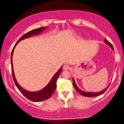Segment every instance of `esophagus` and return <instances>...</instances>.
<instances>
[{
  "instance_id": "esophagus-1",
  "label": "esophagus",
  "mask_w": 124,
  "mask_h": 124,
  "mask_svg": "<svg viewBox=\"0 0 124 124\" xmlns=\"http://www.w3.org/2000/svg\"><path fill=\"white\" fill-rule=\"evenodd\" d=\"M63 69L64 70H68V69H70V66H69L68 65H63Z\"/></svg>"
}]
</instances>
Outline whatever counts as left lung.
<instances>
[{
    "instance_id": "1",
    "label": "left lung",
    "mask_w": 124,
    "mask_h": 124,
    "mask_svg": "<svg viewBox=\"0 0 124 124\" xmlns=\"http://www.w3.org/2000/svg\"><path fill=\"white\" fill-rule=\"evenodd\" d=\"M104 42L105 43L107 44L108 46H110L111 48H112V49H114L113 48V46H112V45L110 43V42H109L106 39H104ZM73 86L75 87V88L76 89V90L77 91H78V92H79V93L80 94H82V96H86V97H95V96H99V95H101L102 94L104 93L107 90L108 88V87L109 86V85L107 87L105 88L102 91H101V92H84V91H82L80 89H79V88H78V87L77 86L76 83H75V79H74V78H73Z\"/></svg>"
}]
</instances>
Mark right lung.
I'll return each instance as SVG.
<instances>
[{"label":"right lung","instance_id":"right-lung-1","mask_svg":"<svg viewBox=\"0 0 124 124\" xmlns=\"http://www.w3.org/2000/svg\"><path fill=\"white\" fill-rule=\"evenodd\" d=\"M47 27H41L39 28H37V29L32 30L27 33L23 35L17 41V42H16V44H15V46L13 48L12 53H11V65H12V73L13 78V80L15 82V83L16 86H17V87L18 88V89L19 90L20 92H21L23 94L24 96L27 99H28L34 102H39L45 100L49 99L50 97L52 96V94L54 93V92H55V90H56V81L59 77V75H60L62 70V66L61 67L60 69L57 71L56 73L54 75V76L52 77V78L51 79L50 82L48 83V84L46 85L43 89L41 90L38 91V92H28V91L24 89L23 88L21 87L20 86V85L17 83L16 79L15 73H14L13 71V62H12V57H13V54L14 49L16 46V45L20 41L23 40V39H25V38H27L30 37L32 36V35H35L38 34H40L41 32H42V31H43Z\"/></svg>","mask_w":124,"mask_h":124}]
</instances>
